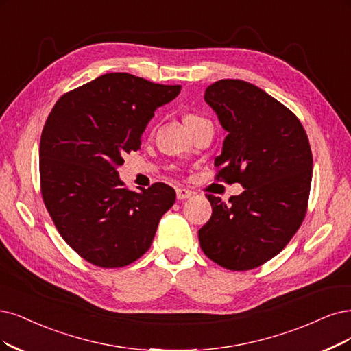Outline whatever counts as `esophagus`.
Returning <instances> with one entry per match:
<instances>
[{
  "label": "esophagus",
  "mask_w": 351,
  "mask_h": 351,
  "mask_svg": "<svg viewBox=\"0 0 351 351\" xmlns=\"http://www.w3.org/2000/svg\"><path fill=\"white\" fill-rule=\"evenodd\" d=\"M189 197H192V192L189 191V189H185V188H176V198L178 199H186V198H189Z\"/></svg>",
  "instance_id": "34e87169"
}]
</instances>
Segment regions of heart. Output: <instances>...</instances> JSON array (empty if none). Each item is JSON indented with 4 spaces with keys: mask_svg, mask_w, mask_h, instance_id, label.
Returning a JSON list of instances; mask_svg holds the SVG:
<instances>
[{
    "mask_svg": "<svg viewBox=\"0 0 351 351\" xmlns=\"http://www.w3.org/2000/svg\"><path fill=\"white\" fill-rule=\"evenodd\" d=\"M204 120H206V119H204V117H201V115H198V114H195V112H186V114L184 115V121H185V124L188 125V128L193 127V125L201 123V121H204Z\"/></svg>",
    "mask_w": 351,
    "mask_h": 351,
    "instance_id": "obj_1",
    "label": "heart"
}]
</instances>
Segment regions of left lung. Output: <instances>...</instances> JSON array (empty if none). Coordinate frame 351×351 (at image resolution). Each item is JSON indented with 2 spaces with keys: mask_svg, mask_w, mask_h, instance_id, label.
<instances>
[{
  "mask_svg": "<svg viewBox=\"0 0 351 351\" xmlns=\"http://www.w3.org/2000/svg\"><path fill=\"white\" fill-rule=\"evenodd\" d=\"M204 99L228 132L215 178L244 191L227 204L206 193L213 215L198 231L199 244L214 263L250 270L279 254L301 227L313 153L300 119L253 84L217 81Z\"/></svg>",
  "mask_w": 351,
  "mask_h": 351,
  "instance_id": "left-lung-1",
  "label": "left lung"
}]
</instances>
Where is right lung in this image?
Masks as SVG:
<instances>
[{
  "label": "right lung",
  "instance_id": "right-lung-1",
  "mask_svg": "<svg viewBox=\"0 0 351 351\" xmlns=\"http://www.w3.org/2000/svg\"><path fill=\"white\" fill-rule=\"evenodd\" d=\"M180 88L106 73L63 94L47 117L38 150L42 198L62 239L94 266L136 262L175 202V189L162 182L128 191L117 169Z\"/></svg>",
  "mask_w": 351,
  "mask_h": 351
}]
</instances>
